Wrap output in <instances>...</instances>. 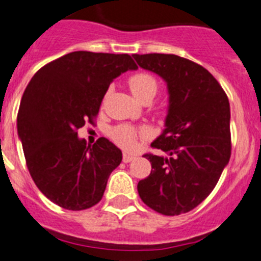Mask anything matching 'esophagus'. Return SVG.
Here are the masks:
<instances>
[{
    "instance_id": "1",
    "label": "esophagus",
    "mask_w": 261,
    "mask_h": 261,
    "mask_svg": "<svg viewBox=\"0 0 261 261\" xmlns=\"http://www.w3.org/2000/svg\"><path fill=\"white\" fill-rule=\"evenodd\" d=\"M134 159H135L134 155L126 154V152H124V154H123V162H124V163H130V162L134 161Z\"/></svg>"
}]
</instances>
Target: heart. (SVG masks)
<instances>
[{
	"mask_svg": "<svg viewBox=\"0 0 261 261\" xmlns=\"http://www.w3.org/2000/svg\"><path fill=\"white\" fill-rule=\"evenodd\" d=\"M128 89L139 102L151 100L158 93V81L150 73H135L127 80ZM146 131L142 128H135L130 124H119L111 131V139L124 150H131L137 143L138 138H143Z\"/></svg>",
	"mask_w": 261,
	"mask_h": 261,
	"instance_id": "1",
	"label": "heart"
}]
</instances>
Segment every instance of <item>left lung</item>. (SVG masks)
I'll return each instance as SVG.
<instances>
[{"label":"left lung","instance_id":"left-lung-1","mask_svg":"<svg viewBox=\"0 0 261 261\" xmlns=\"http://www.w3.org/2000/svg\"><path fill=\"white\" fill-rule=\"evenodd\" d=\"M138 65L168 86L166 128L151 147L168 158L144 154L150 175L138 183L146 205L175 216L198 207L212 192L231 156L229 102L208 70L175 54H133Z\"/></svg>","mask_w":261,"mask_h":261}]
</instances>
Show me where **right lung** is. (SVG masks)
<instances>
[{"instance_id":"right-lung-1","label":"right lung","mask_w":261,"mask_h":261,"mask_svg":"<svg viewBox=\"0 0 261 261\" xmlns=\"http://www.w3.org/2000/svg\"><path fill=\"white\" fill-rule=\"evenodd\" d=\"M138 66L128 54L73 51L46 63L23 91L17 127L39 191L65 210L99 203L122 151L106 138L87 146L78 130L94 124L111 81Z\"/></svg>"}]
</instances>
